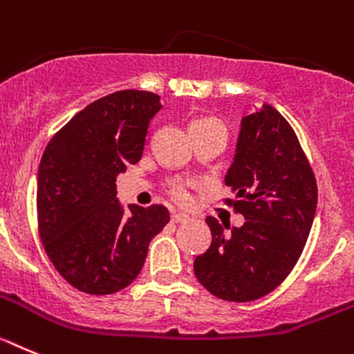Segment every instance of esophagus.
Listing matches in <instances>:
<instances>
[{"label": "esophagus", "instance_id": "34e87169", "mask_svg": "<svg viewBox=\"0 0 354 354\" xmlns=\"http://www.w3.org/2000/svg\"><path fill=\"white\" fill-rule=\"evenodd\" d=\"M171 221H173L174 224H185V222L190 221V216L185 215V213H173V215H171Z\"/></svg>", "mask_w": 354, "mask_h": 354}]
</instances>
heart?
<instances>
[{
  "mask_svg": "<svg viewBox=\"0 0 354 354\" xmlns=\"http://www.w3.org/2000/svg\"><path fill=\"white\" fill-rule=\"evenodd\" d=\"M218 122L216 118H201V120H196L192 125H197V123H213ZM190 187H192V181H185V180H173L169 183V194L174 201L185 205L189 203L190 199Z\"/></svg>",
  "mask_w": 354,
  "mask_h": 354,
  "instance_id": "b5f03b06",
  "label": "heart"
}]
</instances>
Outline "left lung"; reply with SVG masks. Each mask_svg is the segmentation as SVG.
Returning <instances> with one entry per match:
<instances>
[{"instance_id": "obj_1", "label": "left lung", "mask_w": 354, "mask_h": 354, "mask_svg": "<svg viewBox=\"0 0 354 354\" xmlns=\"http://www.w3.org/2000/svg\"><path fill=\"white\" fill-rule=\"evenodd\" d=\"M224 199L245 216L241 227L208 216L213 240L194 261L197 280L216 298L252 301L272 292L304 252L317 206V183L295 130L272 106L241 120Z\"/></svg>"}]
</instances>
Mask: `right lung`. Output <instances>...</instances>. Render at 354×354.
Returning <instances> with one entry per match:
<instances>
[{
	"label": "right lung",
	"mask_w": 354,
	"mask_h": 354,
	"mask_svg": "<svg viewBox=\"0 0 354 354\" xmlns=\"http://www.w3.org/2000/svg\"><path fill=\"white\" fill-rule=\"evenodd\" d=\"M160 97L123 90L86 106L54 133L38 165V234L59 275L88 295L122 291L169 222L162 205L123 212L116 176L138 164Z\"/></svg>",
	"instance_id": "1"
}]
</instances>
